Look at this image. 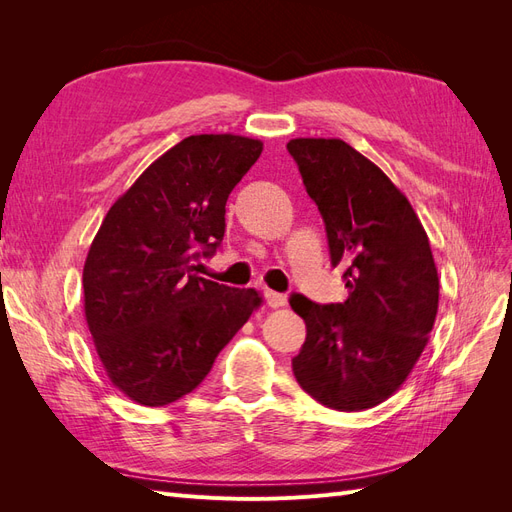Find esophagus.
Returning a JSON list of instances; mask_svg holds the SVG:
<instances>
[{"mask_svg":"<svg viewBox=\"0 0 512 512\" xmlns=\"http://www.w3.org/2000/svg\"><path fill=\"white\" fill-rule=\"evenodd\" d=\"M265 301L269 307H284L286 305V294L275 292V290H265Z\"/></svg>","mask_w":512,"mask_h":512,"instance_id":"esophagus-1","label":"esophagus"}]
</instances>
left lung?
Returning <instances> with one entry per match:
<instances>
[{"instance_id": "8db88e82", "label": "left lung", "mask_w": 512, "mask_h": 512, "mask_svg": "<svg viewBox=\"0 0 512 512\" xmlns=\"http://www.w3.org/2000/svg\"><path fill=\"white\" fill-rule=\"evenodd\" d=\"M286 147L348 288L344 303L290 297L307 327L294 378L327 408H374L406 382L436 322L440 282L427 232L397 185L348 143L292 138Z\"/></svg>"}]
</instances>
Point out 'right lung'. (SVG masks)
<instances>
[{
  "mask_svg": "<svg viewBox=\"0 0 512 512\" xmlns=\"http://www.w3.org/2000/svg\"><path fill=\"white\" fill-rule=\"evenodd\" d=\"M260 153L237 134L183 138L115 200L89 247L87 327L108 380L136 404L192 393L262 303L252 288L194 273L218 250L228 194Z\"/></svg>",
  "mask_w": 512,
  "mask_h": 512,
  "instance_id": "add662e5",
  "label": "right lung"
}]
</instances>
